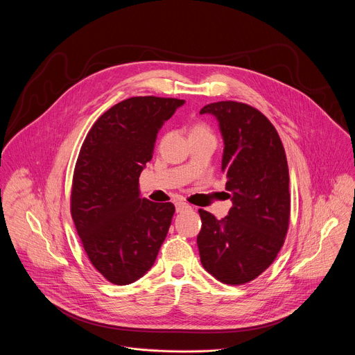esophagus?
<instances>
[{
  "label": "esophagus",
  "mask_w": 355,
  "mask_h": 355,
  "mask_svg": "<svg viewBox=\"0 0 355 355\" xmlns=\"http://www.w3.org/2000/svg\"><path fill=\"white\" fill-rule=\"evenodd\" d=\"M191 207L188 205V204H185V202H175V209H177V212L178 214H181V212H184V211H187V209H189Z\"/></svg>",
  "instance_id": "obj_1"
}]
</instances>
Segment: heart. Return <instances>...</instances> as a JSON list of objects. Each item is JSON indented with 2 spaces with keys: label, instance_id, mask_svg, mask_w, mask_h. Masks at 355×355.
Here are the masks:
<instances>
[{
  "label": "heart",
  "instance_id": "obj_1",
  "mask_svg": "<svg viewBox=\"0 0 355 355\" xmlns=\"http://www.w3.org/2000/svg\"><path fill=\"white\" fill-rule=\"evenodd\" d=\"M199 135H211L209 128L205 123H195L192 125L191 130H189V136H199Z\"/></svg>",
  "mask_w": 355,
  "mask_h": 355
}]
</instances>
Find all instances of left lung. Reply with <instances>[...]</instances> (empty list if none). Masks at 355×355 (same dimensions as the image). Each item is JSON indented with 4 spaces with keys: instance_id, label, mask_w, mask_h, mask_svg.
<instances>
[{
    "instance_id": "8db88e82",
    "label": "left lung",
    "mask_w": 355,
    "mask_h": 355,
    "mask_svg": "<svg viewBox=\"0 0 355 355\" xmlns=\"http://www.w3.org/2000/svg\"><path fill=\"white\" fill-rule=\"evenodd\" d=\"M223 137L222 171L233 207L223 219L199 209L196 237L204 268L229 285L257 278L279 252L291 212L289 174L282 141L256 108L236 101L205 105Z\"/></svg>"
}]
</instances>
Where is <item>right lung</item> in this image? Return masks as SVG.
Wrapping results in <instances>:
<instances>
[{
  "label": "right lung",
  "mask_w": 355,
  "mask_h": 355,
  "mask_svg": "<svg viewBox=\"0 0 355 355\" xmlns=\"http://www.w3.org/2000/svg\"><path fill=\"white\" fill-rule=\"evenodd\" d=\"M184 99L133 96L92 125L76 163L71 216L91 264L115 285L153 267L175 212L140 196L139 177L157 133Z\"/></svg>",
  "instance_id": "right-lung-1"
}]
</instances>
